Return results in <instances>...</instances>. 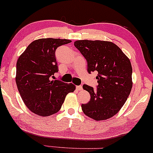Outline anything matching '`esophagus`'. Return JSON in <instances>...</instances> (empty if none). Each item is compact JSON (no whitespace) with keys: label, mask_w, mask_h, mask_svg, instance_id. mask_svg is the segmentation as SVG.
Here are the masks:
<instances>
[{"label":"esophagus","mask_w":153,"mask_h":153,"mask_svg":"<svg viewBox=\"0 0 153 153\" xmlns=\"http://www.w3.org/2000/svg\"><path fill=\"white\" fill-rule=\"evenodd\" d=\"M76 89L78 91H82V85H77Z\"/></svg>","instance_id":"esophagus-1"}]
</instances>
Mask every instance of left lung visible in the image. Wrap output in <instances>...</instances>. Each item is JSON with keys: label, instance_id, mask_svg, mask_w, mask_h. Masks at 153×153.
I'll list each match as a JSON object with an SVG mask.
<instances>
[{"label": "left lung", "instance_id": "left-lung-1", "mask_svg": "<svg viewBox=\"0 0 153 153\" xmlns=\"http://www.w3.org/2000/svg\"><path fill=\"white\" fill-rule=\"evenodd\" d=\"M75 47L87 61L88 72L99 73L97 88L84 84L90 94L88 103L82 104L85 115L94 120H105L117 114L124 106L132 88L130 61L119 47L111 42L78 40Z\"/></svg>", "mask_w": 153, "mask_h": 153}]
</instances>
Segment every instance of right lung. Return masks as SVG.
Wrapping results in <instances>:
<instances>
[{"label": "right lung", "instance_id": "add662e5", "mask_svg": "<svg viewBox=\"0 0 153 153\" xmlns=\"http://www.w3.org/2000/svg\"><path fill=\"white\" fill-rule=\"evenodd\" d=\"M70 42L65 39H39L32 42L19 57L17 88L26 107L36 114L47 117L57 113L67 94L75 91L73 83L51 80L58 72L56 50Z\"/></svg>", "mask_w": 153, "mask_h": 153}]
</instances>
